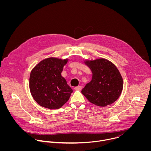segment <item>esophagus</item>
<instances>
[{
	"mask_svg": "<svg viewBox=\"0 0 151 151\" xmlns=\"http://www.w3.org/2000/svg\"><path fill=\"white\" fill-rule=\"evenodd\" d=\"M82 86H78V87H75V90L76 91H80L82 90Z\"/></svg>",
	"mask_w": 151,
	"mask_h": 151,
	"instance_id": "obj_1",
	"label": "esophagus"
}]
</instances>
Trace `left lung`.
Wrapping results in <instances>:
<instances>
[{
  "mask_svg": "<svg viewBox=\"0 0 151 151\" xmlns=\"http://www.w3.org/2000/svg\"><path fill=\"white\" fill-rule=\"evenodd\" d=\"M85 63L90 68L93 76L81 93L89 101L99 106L104 107L115 102L123 88V80L116 66L103 58Z\"/></svg>",
  "mask_w": 151,
  "mask_h": 151,
  "instance_id": "obj_1",
  "label": "left lung"
}]
</instances>
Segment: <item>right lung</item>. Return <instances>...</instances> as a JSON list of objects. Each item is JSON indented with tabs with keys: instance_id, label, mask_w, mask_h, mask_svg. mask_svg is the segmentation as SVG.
Masks as SVG:
<instances>
[{
	"instance_id": "add662e5",
	"label": "right lung",
	"mask_w": 151,
	"mask_h": 151,
	"mask_svg": "<svg viewBox=\"0 0 151 151\" xmlns=\"http://www.w3.org/2000/svg\"><path fill=\"white\" fill-rule=\"evenodd\" d=\"M67 62V59L48 58L41 61L32 70L30 90L40 106L59 109L69 99L73 91L61 75Z\"/></svg>"
}]
</instances>
